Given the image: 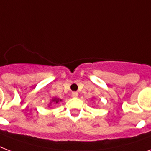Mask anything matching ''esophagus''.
Here are the masks:
<instances>
[{
  "label": "esophagus",
  "mask_w": 151,
  "mask_h": 151,
  "mask_svg": "<svg viewBox=\"0 0 151 151\" xmlns=\"http://www.w3.org/2000/svg\"><path fill=\"white\" fill-rule=\"evenodd\" d=\"M78 95H79V94H78V92H76V91H73V92L71 93V96H72V97H75V98L77 97Z\"/></svg>",
  "instance_id": "esophagus-1"
}]
</instances>
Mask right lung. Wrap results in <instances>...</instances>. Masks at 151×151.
Returning a JSON list of instances; mask_svg holds the SVG:
<instances>
[{
	"instance_id": "right-lung-1",
	"label": "right lung",
	"mask_w": 151,
	"mask_h": 151,
	"mask_svg": "<svg viewBox=\"0 0 151 151\" xmlns=\"http://www.w3.org/2000/svg\"><path fill=\"white\" fill-rule=\"evenodd\" d=\"M60 102H62V99H60L59 98H56V97H54V98H52L51 99V101H50L49 104H48V106H51L52 104H59V103H60Z\"/></svg>"
}]
</instances>
